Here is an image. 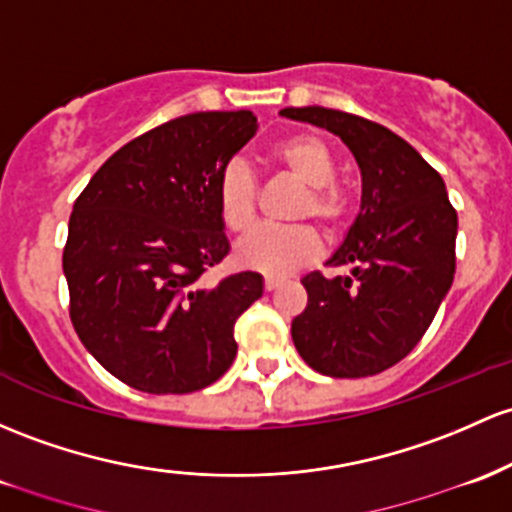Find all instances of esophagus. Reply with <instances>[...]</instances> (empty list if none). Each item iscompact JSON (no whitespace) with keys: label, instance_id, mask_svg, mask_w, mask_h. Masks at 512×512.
Wrapping results in <instances>:
<instances>
[{"label":"esophagus","instance_id":"1","mask_svg":"<svg viewBox=\"0 0 512 512\" xmlns=\"http://www.w3.org/2000/svg\"><path fill=\"white\" fill-rule=\"evenodd\" d=\"M279 284H282V282H279V279H274V277H267V279H265V291H274V289H277Z\"/></svg>","mask_w":512,"mask_h":512}]
</instances>
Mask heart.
<instances>
[{
  "instance_id": "obj_1",
  "label": "heart",
  "mask_w": 512,
  "mask_h": 512,
  "mask_svg": "<svg viewBox=\"0 0 512 512\" xmlns=\"http://www.w3.org/2000/svg\"><path fill=\"white\" fill-rule=\"evenodd\" d=\"M269 162L279 172L301 184L303 192L296 201V218H316L325 233L340 235L355 213V199L345 184L335 179L333 150L313 133H294L269 148ZM260 182L255 172L240 160H230L218 174L216 211L223 228L230 233H245L255 221ZM323 250L318 230L313 226L257 228L235 247L240 267L267 277H286L296 269L311 265Z\"/></svg>"
}]
</instances>
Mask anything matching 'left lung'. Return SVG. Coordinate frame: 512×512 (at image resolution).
Returning <instances> with one entry per match:
<instances>
[{
  "instance_id": "obj_1",
  "label": "left lung",
  "mask_w": 512,
  "mask_h": 512,
  "mask_svg": "<svg viewBox=\"0 0 512 512\" xmlns=\"http://www.w3.org/2000/svg\"><path fill=\"white\" fill-rule=\"evenodd\" d=\"M279 114L333 131L362 170V211L328 260L350 272L301 279L308 306L291 323V338L303 362L325 376L386 372L418 345L452 286L457 211L445 182L381 123L323 106Z\"/></svg>"
}]
</instances>
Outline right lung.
<instances>
[{"label": "right lung", "mask_w": 512, "mask_h": 512, "mask_svg": "<svg viewBox=\"0 0 512 512\" xmlns=\"http://www.w3.org/2000/svg\"><path fill=\"white\" fill-rule=\"evenodd\" d=\"M255 131L252 111L179 116L116 150L77 196L63 250L70 320L133 389L192 393L233 364L235 320L262 296V277H201L230 250L218 174Z\"/></svg>", "instance_id": "right-lung-1"}]
</instances>
